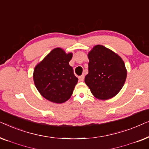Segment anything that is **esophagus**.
I'll use <instances>...</instances> for the list:
<instances>
[{"label": "esophagus", "mask_w": 149, "mask_h": 149, "mask_svg": "<svg viewBox=\"0 0 149 149\" xmlns=\"http://www.w3.org/2000/svg\"><path fill=\"white\" fill-rule=\"evenodd\" d=\"M84 78H85L84 75H81V76L79 77V80H80L81 81H84Z\"/></svg>", "instance_id": "esophagus-1"}]
</instances>
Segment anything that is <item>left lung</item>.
I'll return each mask as SVG.
<instances>
[{
  "instance_id": "8db88e82",
  "label": "left lung",
  "mask_w": 149,
  "mask_h": 149,
  "mask_svg": "<svg viewBox=\"0 0 149 149\" xmlns=\"http://www.w3.org/2000/svg\"><path fill=\"white\" fill-rule=\"evenodd\" d=\"M89 73L85 83L93 96L102 100L111 99L121 91L127 77L125 63L113 51L96 45L88 53Z\"/></svg>"
}]
</instances>
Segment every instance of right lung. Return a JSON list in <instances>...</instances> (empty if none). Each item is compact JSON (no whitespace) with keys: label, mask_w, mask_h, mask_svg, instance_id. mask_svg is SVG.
<instances>
[{"label":"right lung","mask_w":149,"mask_h":149,"mask_svg":"<svg viewBox=\"0 0 149 149\" xmlns=\"http://www.w3.org/2000/svg\"><path fill=\"white\" fill-rule=\"evenodd\" d=\"M72 58V53L66 54L63 49L57 47L34 68V85L40 95L47 100L64 103L72 95L78 82L72 67L69 65Z\"/></svg>","instance_id":"1"}]
</instances>
